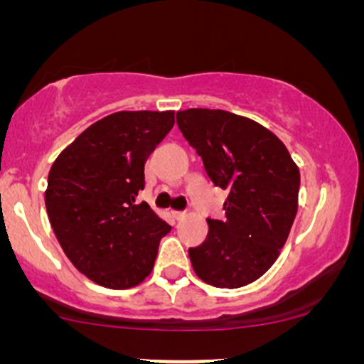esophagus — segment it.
<instances>
[{
  "label": "esophagus",
  "instance_id": "esophagus-1",
  "mask_svg": "<svg viewBox=\"0 0 364 364\" xmlns=\"http://www.w3.org/2000/svg\"><path fill=\"white\" fill-rule=\"evenodd\" d=\"M172 216H174L176 220H183L186 216L185 211H172Z\"/></svg>",
  "mask_w": 364,
  "mask_h": 364
}]
</instances>
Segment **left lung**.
<instances>
[{"mask_svg":"<svg viewBox=\"0 0 364 364\" xmlns=\"http://www.w3.org/2000/svg\"><path fill=\"white\" fill-rule=\"evenodd\" d=\"M176 121L213 185L229 192L225 218H208V237L188 250L193 271L213 287L252 284L273 266L291 232L299 168L284 142L248 117L188 109Z\"/></svg>","mask_w":364,"mask_h":364,"instance_id":"8db88e82","label":"left lung"}]
</instances>
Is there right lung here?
I'll use <instances>...</instances> for the list:
<instances>
[{
  "label": "right lung",
  "mask_w": 364,
  "mask_h": 364,
  "mask_svg": "<svg viewBox=\"0 0 364 364\" xmlns=\"http://www.w3.org/2000/svg\"><path fill=\"white\" fill-rule=\"evenodd\" d=\"M174 127V112L121 111L82 132L53 164L46 208L73 266L95 284L130 289L155 266L172 227L135 197L144 164Z\"/></svg>",
  "instance_id": "obj_1"
}]
</instances>
